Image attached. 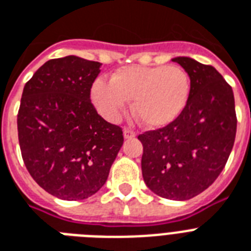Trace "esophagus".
Listing matches in <instances>:
<instances>
[{
    "mask_svg": "<svg viewBox=\"0 0 251 251\" xmlns=\"http://www.w3.org/2000/svg\"><path fill=\"white\" fill-rule=\"evenodd\" d=\"M135 135H137V134H135V131H134V130L127 129V127H126V129H124V137H125L126 139H131V138H134Z\"/></svg>",
    "mask_w": 251,
    "mask_h": 251,
    "instance_id": "obj_1",
    "label": "esophagus"
}]
</instances>
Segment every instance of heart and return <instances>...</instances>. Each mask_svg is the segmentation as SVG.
Listing matches in <instances>:
<instances>
[{"mask_svg":"<svg viewBox=\"0 0 251 251\" xmlns=\"http://www.w3.org/2000/svg\"><path fill=\"white\" fill-rule=\"evenodd\" d=\"M190 76L179 66H125L91 87V99L100 113L117 121L133 99V113L142 125L160 129L177 120L190 98Z\"/></svg>","mask_w":251,"mask_h":251,"instance_id":"obj_1","label":"heart"}]
</instances>
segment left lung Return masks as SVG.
<instances>
[{
  "instance_id": "8db88e82",
  "label": "left lung",
  "mask_w": 251,
  "mask_h": 251,
  "mask_svg": "<svg viewBox=\"0 0 251 251\" xmlns=\"http://www.w3.org/2000/svg\"><path fill=\"white\" fill-rule=\"evenodd\" d=\"M172 61L190 76V98L177 120L146 131L142 175L159 197L186 201L214 183L233 149L237 117L233 90L210 65L190 57Z\"/></svg>"
}]
</instances>
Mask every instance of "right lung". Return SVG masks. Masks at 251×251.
Listing matches in <instances>:
<instances>
[{
	"instance_id": "right-lung-1",
	"label": "right lung",
	"mask_w": 251,
	"mask_h": 251,
	"mask_svg": "<svg viewBox=\"0 0 251 251\" xmlns=\"http://www.w3.org/2000/svg\"><path fill=\"white\" fill-rule=\"evenodd\" d=\"M100 66L76 56L49 60L22 94L17 122L25 168L39 186L65 201L98 193L124 143L121 127L91 102Z\"/></svg>"
}]
</instances>
